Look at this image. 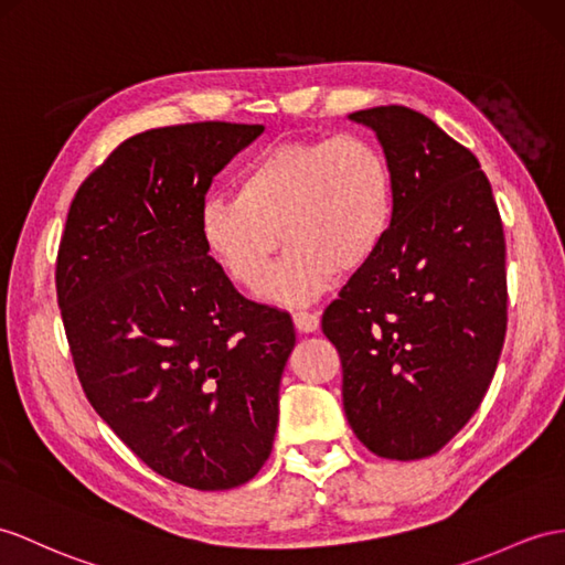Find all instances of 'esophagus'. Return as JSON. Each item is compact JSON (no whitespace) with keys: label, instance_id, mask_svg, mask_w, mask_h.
<instances>
[{"label":"esophagus","instance_id":"esophagus-1","mask_svg":"<svg viewBox=\"0 0 565 565\" xmlns=\"http://www.w3.org/2000/svg\"><path fill=\"white\" fill-rule=\"evenodd\" d=\"M319 316L311 313V311H297L295 313V326L299 333H316L319 330Z\"/></svg>","mask_w":565,"mask_h":565}]
</instances>
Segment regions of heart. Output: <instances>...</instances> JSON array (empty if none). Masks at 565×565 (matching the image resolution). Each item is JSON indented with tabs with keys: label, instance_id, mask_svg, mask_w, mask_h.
Wrapping results in <instances>:
<instances>
[{
	"label": "heart",
	"instance_id": "1",
	"mask_svg": "<svg viewBox=\"0 0 565 565\" xmlns=\"http://www.w3.org/2000/svg\"><path fill=\"white\" fill-rule=\"evenodd\" d=\"M395 174L388 156L362 134L287 139L244 170L237 194L201 203L199 235L227 278L256 290L275 254L290 246L264 297L301 305L366 268L388 242Z\"/></svg>",
	"mask_w": 565,
	"mask_h": 565
}]
</instances>
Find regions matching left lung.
Returning <instances> with one entry per match:
<instances>
[{"label":"left lung","mask_w":565,"mask_h":565,"mask_svg":"<svg viewBox=\"0 0 565 565\" xmlns=\"http://www.w3.org/2000/svg\"><path fill=\"white\" fill-rule=\"evenodd\" d=\"M395 174L379 256L323 311L342 364V405L381 458L441 450L484 401L505 338V237L479 160L415 109L350 115Z\"/></svg>","instance_id":"left-lung-1"}]
</instances>
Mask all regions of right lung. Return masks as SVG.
<instances>
[{"mask_svg":"<svg viewBox=\"0 0 565 565\" xmlns=\"http://www.w3.org/2000/svg\"><path fill=\"white\" fill-rule=\"evenodd\" d=\"M260 134L196 121L119 143L78 186L54 273L88 403L150 470L199 491L264 467L295 348L290 313L242 297L199 235L213 177Z\"/></svg>","mask_w":565,"mask_h":565,"instance_id":"add662e5","label":"right lung"}]
</instances>
